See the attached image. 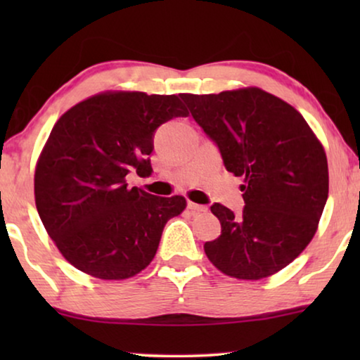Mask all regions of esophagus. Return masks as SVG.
<instances>
[{"label":"esophagus","instance_id":"1","mask_svg":"<svg viewBox=\"0 0 360 360\" xmlns=\"http://www.w3.org/2000/svg\"><path fill=\"white\" fill-rule=\"evenodd\" d=\"M188 210L195 211V213H205V211L208 210V206H205V205H198V203H193V201H188Z\"/></svg>","mask_w":360,"mask_h":360}]
</instances>
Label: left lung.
I'll return each mask as SVG.
<instances>
[{
    "instance_id": "left-lung-1",
    "label": "left lung",
    "mask_w": 360,
    "mask_h": 360,
    "mask_svg": "<svg viewBox=\"0 0 360 360\" xmlns=\"http://www.w3.org/2000/svg\"><path fill=\"white\" fill-rule=\"evenodd\" d=\"M181 98L228 172L244 176L243 214L211 206L221 236L205 244L206 257L238 280L280 272L318 231L329 191L323 144L292 105L257 86Z\"/></svg>"
}]
</instances>
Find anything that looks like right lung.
Returning <instances> with one entry per match:
<instances>
[{"label": "right lung", "instance_id": "obj_1", "mask_svg": "<svg viewBox=\"0 0 360 360\" xmlns=\"http://www.w3.org/2000/svg\"><path fill=\"white\" fill-rule=\"evenodd\" d=\"M188 115L176 95L103 91L58 117L37 159L34 198L68 264L95 278L126 280L152 262L167 221L186 200L129 188L126 175H150L155 129Z\"/></svg>", "mask_w": 360, "mask_h": 360}]
</instances>
